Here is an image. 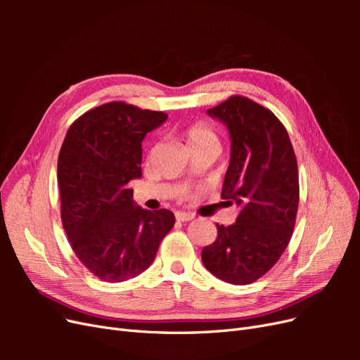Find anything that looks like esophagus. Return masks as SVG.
Masks as SVG:
<instances>
[{
	"label": "esophagus",
	"instance_id": "34e87169",
	"mask_svg": "<svg viewBox=\"0 0 360 360\" xmlns=\"http://www.w3.org/2000/svg\"><path fill=\"white\" fill-rule=\"evenodd\" d=\"M195 217L193 213H189V212H177L176 213V219L180 221V222H188V221H192Z\"/></svg>",
	"mask_w": 360,
	"mask_h": 360
}]
</instances>
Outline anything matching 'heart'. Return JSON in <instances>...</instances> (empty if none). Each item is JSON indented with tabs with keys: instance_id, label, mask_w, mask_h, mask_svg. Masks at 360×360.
Listing matches in <instances>:
<instances>
[{
	"instance_id": "1",
	"label": "heart",
	"mask_w": 360,
	"mask_h": 360,
	"mask_svg": "<svg viewBox=\"0 0 360 360\" xmlns=\"http://www.w3.org/2000/svg\"><path fill=\"white\" fill-rule=\"evenodd\" d=\"M181 136L186 141V144L193 155L207 153V151L217 153L221 147L219 135H217L213 126L205 122L192 123L183 130Z\"/></svg>"
}]
</instances>
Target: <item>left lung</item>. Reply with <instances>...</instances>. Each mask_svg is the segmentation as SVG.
<instances>
[{"label":"left lung","mask_w":360,"mask_h":360,"mask_svg":"<svg viewBox=\"0 0 360 360\" xmlns=\"http://www.w3.org/2000/svg\"><path fill=\"white\" fill-rule=\"evenodd\" d=\"M207 114L230 130L221 197L240 213L233 225H216V240L202 248L201 259L216 278L246 285L267 274L290 243L299 207L297 160L279 118L248 97L231 96Z\"/></svg>","instance_id":"1"}]
</instances>
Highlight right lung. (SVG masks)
<instances>
[{
	"instance_id": "1",
	"label": "right lung",
	"mask_w": 360,
	"mask_h": 360,
	"mask_svg": "<svg viewBox=\"0 0 360 360\" xmlns=\"http://www.w3.org/2000/svg\"><path fill=\"white\" fill-rule=\"evenodd\" d=\"M168 115L110 102L69 127L58 155L61 222L81 263L106 282L144 271L176 224L174 213L134 202L129 183L143 176L141 143Z\"/></svg>"
}]
</instances>
